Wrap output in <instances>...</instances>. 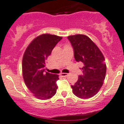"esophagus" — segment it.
Returning <instances> with one entry per match:
<instances>
[{"mask_svg": "<svg viewBox=\"0 0 124 124\" xmlns=\"http://www.w3.org/2000/svg\"><path fill=\"white\" fill-rule=\"evenodd\" d=\"M60 75H61V77H67L68 75V73H61L60 74Z\"/></svg>", "mask_w": 124, "mask_h": 124, "instance_id": "obj_1", "label": "esophagus"}]
</instances>
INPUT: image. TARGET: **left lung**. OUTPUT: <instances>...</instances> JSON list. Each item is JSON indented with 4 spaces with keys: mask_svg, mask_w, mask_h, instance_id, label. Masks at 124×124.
Returning a JSON list of instances; mask_svg holds the SVG:
<instances>
[{
    "mask_svg": "<svg viewBox=\"0 0 124 124\" xmlns=\"http://www.w3.org/2000/svg\"><path fill=\"white\" fill-rule=\"evenodd\" d=\"M74 49L77 62L83 64V75L71 85L73 93L82 99L92 98L99 92L103 85L107 66L103 54L87 36L76 34L68 37Z\"/></svg>",
    "mask_w": 124,
    "mask_h": 124,
    "instance_id": "1",
    "label": "left lung"
}]
</instances>
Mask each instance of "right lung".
<instances>
[{
	"instance_id": "add662e5",
	"label": "right lung",
	"mask_w": 124,
	"mask_h": 124,
	"mask_svg": "<svg viewBox=\"0 0 124 124\" xmlns=\"http://www.w3.org/2000/svg\"><path fill=\"white\" fill-rule=\"evenodd\" d=\"M62 37L43 34L34 38L24 52L22 62L25 84L35 97L47 100L56 93L58 75L45 71L46 61Z\"/></svg>"
}]
</instances>
